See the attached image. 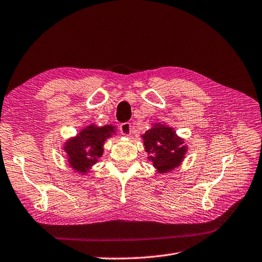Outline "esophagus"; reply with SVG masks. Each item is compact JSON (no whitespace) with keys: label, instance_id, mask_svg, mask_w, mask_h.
<instances>
[{"label":"esophagus","instance_id":"1","mask_svg":"<svg viewBox=\"0 0 262 262\" xmlns=\"http://www.w3.org/2000/svg\"><path fill=\"white\" fill-rule=\"evenodd\" d=\"M120 131L125 137H129L131 134V123L130 122H123L120 124Z\"/></svg>","mask_w":262,"mask_h":262}]
</instances>
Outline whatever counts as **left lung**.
Returning a JSON list of instances; mask_svg holds the SVG:
<instances>
[{
	"label": "left lung",
	"mask_w": 262,
	"mask_h": 262,
	"mask_svg": "<svg viewBox=\"0 0 262 262\" xmlns=\"http://www.w3.org/2000/svg\"><path fill=\"white\" fill-rule=\"evenodd\" d=\"M144 146L148 160L153 162L158 172H168L178 167L185 158L187 146L184 140L177 137L172 128L157 123L147 130L143 136Z\"/></svg>",
	"instance_id": "1"
}]
</instances>
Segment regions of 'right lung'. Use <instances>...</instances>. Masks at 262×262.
Instances as JSON below:
<instances>
[{
	"label": "right lung",
	"mask_w": 262,
	"mask_h": 262,
	"mask_svg": "<svg viewBox=\"0 0 262 262\" xmlns=\"http://www.w3.org/2000/svg\"><path fill=\"white\" fill-rule=\"evenodd\" d=\"M115 126H96L91 124L86 126L77 137L66 142L64 150L68 155V162L74 170L85 173L96 164L98 157L104 152L105 141L112 137Z\"/></svg>",
	"instance_id": "obj_1"
}]
</instances>
